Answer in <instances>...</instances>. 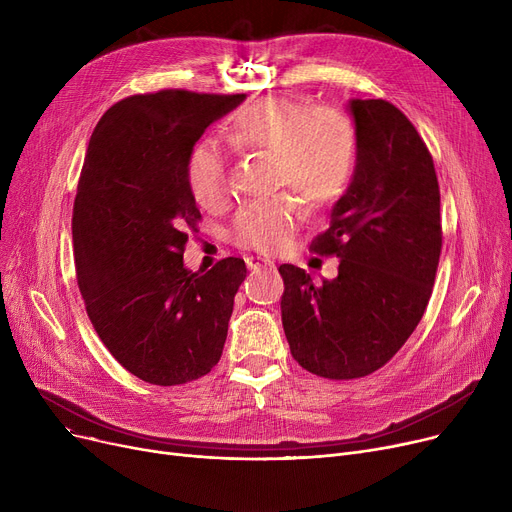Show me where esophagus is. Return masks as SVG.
Returning a JSON list of instances; mask_svg holds the SVG:
<instances>
[{"label": "esophagus", "instance_id": "34e87169", "mask_svg": "<svg viewBox=\"0 0 512 512\" xmlns=\"http://www.w3.org/2000/svg\"><path fill=\"white\" fill-rule=\"evenodd\" d=\"M247 267L251 272H261V270H272L274 261L265 259V257H247Z\"/></svg>", "mask_w": 512, "mask_h": 512}]
</instances>
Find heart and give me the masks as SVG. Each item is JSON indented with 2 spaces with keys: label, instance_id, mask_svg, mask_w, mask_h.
Returning <instances> with one entry per match:
<instances>
[{
  "label": "heart",
  "instance_id": "b5f03b06",
  "mask_svg": "<svg viewBox=\"0 0 512 512\" xmlns=\"http://www.w3.org/2000/svg\"><path fill=\"white\" fill-rule=\"evenodd\" d=\"M224 137L238 153H270L276 186L292 188L311 209L334 203L357 168L359 134L353 120L334 107L311 110L292 97L272 95L242 107L226 122ZM186 180L201 207H220L228 195L224 155L209 143L197 145L186 161ZM299 220V203L280 195L242 209L232 238L245 249L276 253Z\"/></svg>",
  "mask_w": 512,
  "mask_h": 512
}]
</instances>
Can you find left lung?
<instances>
[{"mask_svg":"<svg viewBox=\"0 0 512 512\" xmlns=\"http://www.w3.org/2000/svg\"><path fill=\"white\" fill-rule=\"evenodd\" d=\"M359 134L355 174L311 251L336 255L338 276L315 284L280 265L282 326L292 357L330 380L386 365L423 317L442 251L440 186L423 139L384 99L346 103Z\"/></svg>","mask_w":512,"mask_h":512,"instance_id":"obj_1","label":"left lung"}]
</instances>
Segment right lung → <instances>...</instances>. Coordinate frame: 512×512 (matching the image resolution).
<instances>
[{
    "label": "right lung",
    "instance_id": "obj_1",
    "mask_svg": "<svg viewBox=\"0 0 512 512\" xmlns=\"http://www.w3.org/2000/svg\"><path fill=\"white\" fill-rule=\"evenodd\" d=\"M245 99L132 95L91 134L72 213L76 280L101 342L143 382H193L222 357L247 265L228 257L205 274L184 265L201 220L186 161L205 128Z\"/></svg>",
    "mask_w": 512,
    "mask_h": 512
}]
</instances>
